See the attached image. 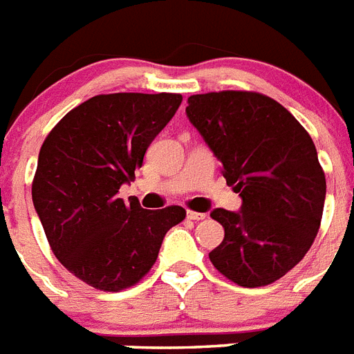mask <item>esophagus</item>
Segmentation results:
<instances>
[{"label":"esophagus","instance_id":"obj_1","mask_svg":"<svg viewBox=\"0 0 354 354\" xmlns=\"http://www.w3.org/2000/svg\"><path fill=\"white\" fill-rule=\"evenodd\" d=\"M187 218L192 219V221H203L207 216L203 212H194V210H187Z\"/></svg>","mask_w":354,"mask_h":354}]
</instances>
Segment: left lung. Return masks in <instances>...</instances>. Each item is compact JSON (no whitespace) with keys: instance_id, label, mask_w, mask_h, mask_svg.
I'll list each match as a JSON object with an SVG mask.
<instances>
[{"instance_id":"1","label":"left lung","mask_w":354,"mask_h":354,"mask_svg":"<svg viewBox=\"0 0 354 354\" xmlns=\"http://www.w3.org/2000/svg\"><path fill=\"white\" fill-rule=\"evenodd\" d=\"M187 104V118L241 196L237 212H210L225 228L210 261L239 286L275 283L304 257L319 232L326 176L313 140L266 95L219 91L192 95Z\"/></svg>"}]
</instances>
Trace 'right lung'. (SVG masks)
Returning a JSON list of instances; mask_svg holds the SVG:
<instances>
[{"label": "right lung", "instance_id": "obj_1", "mask_svg": "<svg viewBox=\"0 0 354 354\" xmlns=\"http://www.w3.org/2000/svg\"><path fill=\"white\" fill-rule=\"evenodd\" d=\"M180 104L178 93L97 95L64 115L41 147L34 209L62 266L97 290L138 283L185 218L176 205L145 210L118 198Z\"/></svg>", "mask_w": 354, "mask_h": 354}]
</instances>
